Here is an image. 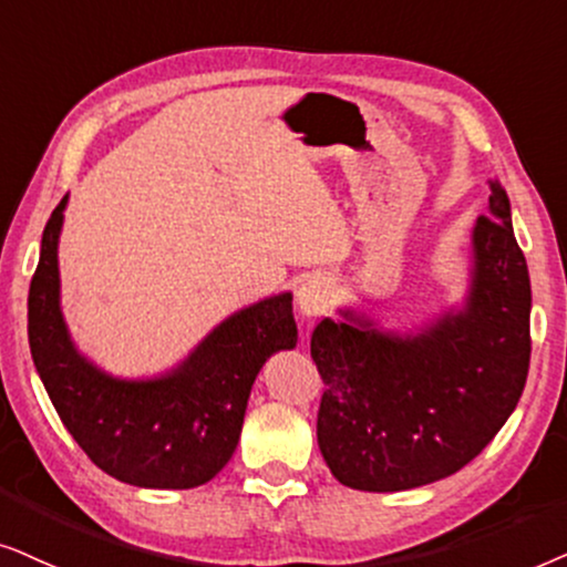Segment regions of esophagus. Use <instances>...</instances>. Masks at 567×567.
Segmentation results:
<instances>
[{"instance_id":"34e87169","label":"esophagus","mask_w":567,"mask_h":567,"mask_svg":"<svg viewBox=\"0 0 567 567\" xmlns=\"http://www.w3.org/2000/svg\"><path fill=\"white\" fill-rule=\"evenodd\" d=\"M334 298V285L329 277L313 275L298 288V308L303 316H319L329 308Z\"/></svg>"}]
</instances>
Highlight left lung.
<instances>
[{"mask_svg":"<svg viewBox=\"0 0 567 567\" xmlns=\"http://www.w3.org/2000/svg\"><path fill=\"white\" fill-rule=\"evenodd\" d=\"M487 215L472 230L464 308L417 334L375 329L342 311L313 329L323 379L319 449L342 485L399 493L449 477L493 441L529 373L532 285L511 225V202L489 181Z\"/></svg>","mask_w":567,"mask_h":567,"instance_id":"obj_1","label":"left lung"}]
</instances>
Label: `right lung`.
I'll return each mask as SVG.
<instances>
[{
  "mask_svg": "<svg viewBox=\"0 0 567 567\" xmlns=\"http://www.w3.org/2000/svg\"><path fill=\"white\" fill-rule=\"evenodd\" d=\"M51 213L30 279L28 342L51 404L90 462L126 485L188 489L215 477L238 446L248 394L271 352L292 350V296L233 313L157 379H113L78 352L59 306V233Z\"/></svg>",
  "mask_w": 567,
  "mask_h": 567,
  "instance_id": "obj_1",
  "label": "right lung"
}]
</instances>
